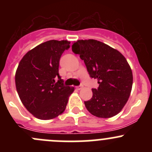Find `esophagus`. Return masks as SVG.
I'll return each instance as SVG.
<instances>
[{"label":"esophagus","instance_id":"1","mask_svg":"<svg viewBox=\"0 0 152 152\" xmlns=\"http://www.w3.org/2000/svg\"><path fill=\"white\" fill-rule=\"evenodd\" d=\"M76 88L78 90H82V88H83V86H82V85H81V86H77V87H76Z\"/></svg>","mask_w":152,"mask_h":152}]
</instances>
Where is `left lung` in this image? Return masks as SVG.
Instances as JSON below:
<instances>
[{
  "instance_id": "left-lung-1",
  "label": "left lung",
  "mask_w": 152,
  "mask_h": 152,
  "mask_svg": "<svg viewBox=\"0 0 152 152\" xmlns=\"http://www.w3.org/2000/svg\"><path fill=\"white\" fill-rule=\"evenodd\" d=\"M72 50L84 60L90 76L97 79L98 89H92L93 97L85 102L93 115L109 118L118 114L132 91V69L121 53L96 39H81Z\"/></svg>"
}]
</instances>
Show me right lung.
Returning a JSON list of instances; mask_svg holds the SVG:
<instances>
[{
	"label": "right lung",
	"mask_w": 152,
	"mask_h": 152,
	"mask_svg": "<svg viewBox=\"0 0 152 152\" xmlns=\"http://www.w3.org/2000/svg\"><path fill=\"white\" fill-rule=\"evenodd\" d=\"M70 43L52 39L39 44L27 52L18 65L15 73L18 96L37 118L50 120L62 114L74 91L73 87L63 85L59 74V59Z\"/></svg>",
	"instance_id": "right-lung-1"
}]
</instances>
